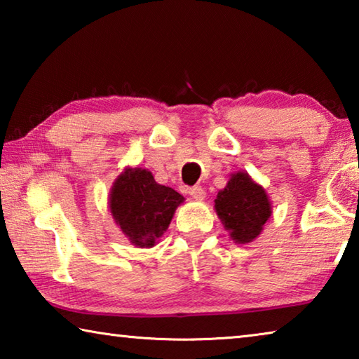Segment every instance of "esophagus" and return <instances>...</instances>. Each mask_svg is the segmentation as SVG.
Instances as JSON below:
<instances>
[{
	"label": "esophagus",
	"mask_w": 359,
	"mask_h": 359,
	"mask_svg": "<svg viewBox=\"0 0 359 359\" xmlns=\"http://www.w3.org/2000/svg\"><path fill=\"white\" fill-rule=\"evenodd\" d=\"M187 193L190 194V196L194 199V201H203V199L205 198V191L203 190L201 187H191V188H188Z\"/></svg>",
	"instance_id": "34e87169"
}]
</instances>
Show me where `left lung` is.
Wrapping results in <instances>:
<instances>
[{
  "instance_id": "1",
  "label": "left lung",
  "mask_w": 359,
  "mask_h": 359,
  "mask_svg": "<svg viewBox=\"0 0 359 359\" xmlns=\"http://www.w3.org/2000/svg\"><path fill=\"white\" fill-rule=\"evenodd\" d=\"M214 203L217 215L234 244L253 242L272 215L266 190L244 171L231 174Z\"/></svg>"
}]
</instances>
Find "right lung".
Wrapping results in <instances>:
<instances>
[{"instance_id": "right-lung-1", "label": "right lung", "mask_w": 359, "mask_h": 359, "mask_svg": "<svg viewBox=\"0 0 359 359\" xmlns=\"http://www.w3.org/2000/svg\"><path fill=\"white\" fill-rule=\"evenodd\" d=\"M184 201L182 194L156 184L154 174L142 168H125L109 193V209L115 224L133 245L141 248L156 244Z\"/></svg>"}]
</instances>
